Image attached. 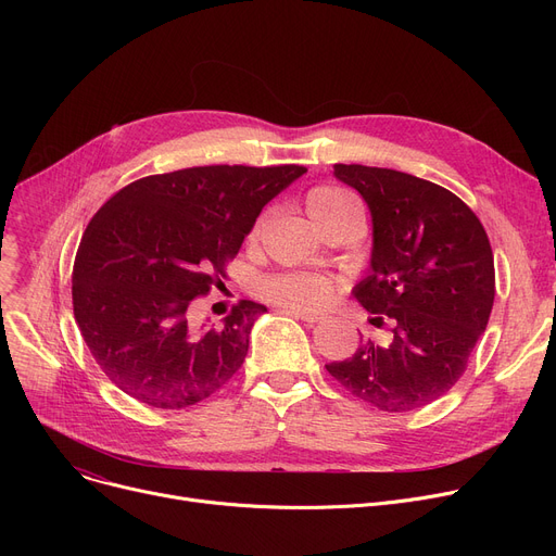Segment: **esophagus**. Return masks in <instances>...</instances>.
<instances>
[{
	"label": "esophagus",
	"mask_w": 556,
	"mask_h": 556,
	"mask_svg": "<svg viewBox=\"0 0 556 556\" xmlns=\"http://www.w3.org/2000/svg\"><path fill=\"white\" fill-rule=\"evenodd\" d=\"M288 315H293L298 319H304V323L308 325H315V323H323L325 315L323 313H313V311H298V308H286Z\"/></svg>",
	"instance_id": "esophagus-1"
}]
</instances>
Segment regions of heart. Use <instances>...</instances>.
<instances>
[{"instance_id":"1","label":"heart","mask_w":556,"mask_h":556,"mask_svg":"<svg viewBox=\"0 0 556 556\" xmlns=\"http://www.w3.org/2000/svg\"><path fill=\"white\" fill-rule=\"evenodd\" d=\"M349 204H354V198L336 187H315L306 193V210L317 227L346 210ZM256 233L258 223L252 227L250 239H254ZM256 293L270 304L306 311L323 306L331 298L333 281L317 273H275L258 281Z\"/></svg>"}]
</instances>
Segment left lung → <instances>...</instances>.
<instances>
[{"instance_id":"left-lung-1","label":"left lung","mask_w":556,"mask_h":556,"mask_svg":"<svg viewBox=\"0 0 556 556\" xmlns=\"http://www.w3.org/2000/svg\"><path fill=\"white\" fill-rule=\"evenodd\" d=\"M374 220L371 270L354 298L388 329L352 358L327 365L336 381L386 413L444 396L486 329L495 270L480 218L448 189L392 168L336 164Z\"/></svg>"}]
</instances>
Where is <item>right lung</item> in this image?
<instances>
[{
	"instance_id": "right-lung-1",
	"label": "right lung",
	"mask_w": 556,
	"mask_h": 556,
	"mask_svg": "<svg viewBox=\"0 0 556 556\" xmlns=\"http://www.w3.org/2000/svg\"><path fill=\"white\" fill-rule=\"evenodd\" d=\"M300 164L193 166L116 191L87 225L72 273L74 317L103 374L128 396L182 410L216 394L245 361L266 306L239 300L218 329L191 304L223 283L261 210Z\"/></svg>"
}]
</instances>
